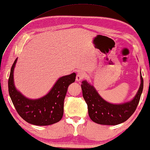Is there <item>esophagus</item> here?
<instances>
[{"label":"esophagus","instance_id":"34e87169","mask_svg":"<svg viewBox=\"0 0 150 150\" xmlns=\"http://www.w3.org/2000/svg\"><path fill=\"white\" fill-rule=\"evenodd\" d=\"M85 77H86L85 73L83 72V71H80L77 73V76H76V80H77V81H81L85 78Z\"/></svg>","mask_w":150,"mask_h":150}]
</instances>
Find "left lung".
<instances>
[{"instance_id": "left-lung-1", "label": "left lung", "mask_w": 150, "mask_h": 150, "mask_svg": "<svg viewBox=\"0 0 150 150\" xmlns=\"http://www.w3.org/2000/svg\"><path fill=\"white\" fill-rule=\"evenodd\" d=\"M140 78L141 83L134 99L122 104H113L105 101L93 85L83 81L81 84L83 96L93 122L101 125H115L127 120L136 109L143 91L144 80L142 74Z\"/></svg>"}]
</instances>
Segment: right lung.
Wrapping results in <instances>:
<instances>
[{
    "instance_id": "1",
    "label": "right lung",
    "mask_w": 150,
    "mask_h": 150,
    "mask_svg": "<svg viewBox=\"0 0 150 150\" xmlns=\"http://www.w3.org/2000/svg\"><path fill=\"white\" fill-rule=\"evenodd\" d=\"M17 59L12 66L8 86L9 96L16 111L30 124L49 125L60 121L63 115L64 99L68 87L75 82V73L63 76L57 81L48 93L37 99H30L17 91L14 84L13 72Z\"/></svg>"
}]
</instances>
